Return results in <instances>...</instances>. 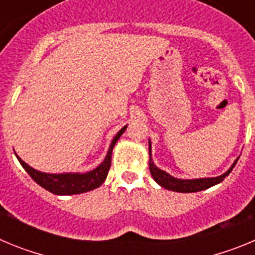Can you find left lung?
Returning a JSON list of instances; mask_svg holds the SVG:
<instances>
[{
	"instance_id": "obj_1",
	"label": "left lung",
	"mask_w": 255,
	"mask_h": 255,
	"mask_svg": "<svg viewBox=\"0 0 255 255\" xmlns=\"http://www.w3.org/2000/svg\"><path fill=\"white\" fill-rule=\"evenodd\" d=\"M239 158L235 159L231 167L225 173L216 177H200V179H177V177L171 176L170 173L166 171L161 170L154 164L152 158V144L149 140V171L154 181L162 188L167 189V190L177 191V193H195V191H202L206 189L215 186L225 180V177L229 176V173L233 171L234 166L236 164Z\"/></svg>"
}]
</instances>
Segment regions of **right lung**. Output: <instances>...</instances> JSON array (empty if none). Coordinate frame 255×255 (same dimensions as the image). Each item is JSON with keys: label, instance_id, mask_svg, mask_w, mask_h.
<instances>
[{"label": "right lung", "instance_id": "right-lung-1", "mask_svg": "<svg viewBox=\"0 0 255 255\" xmlns=\"http://www.w3.org/2000/svg\"><path fill=\"white\" fill-rule=\"evenodd\" d=\"M128 125L124 126L120 131L115 135V138L112 139L110 148L107 150L103 162L98 164L96 168L87 172H62V173H48L42 172L35 168L30 167L28 163L22 161L19 155L15 153V155L19 159L20 164H21L24 170L30 175V177L37 182L38 185L44 188L46 190L51 191L56 195H74V194H82V193H87V191L94 190V189L100 188L105 182L106 177L110 167H111V155L112 150H114L115 144L120 139L121 135L126 130Z\"/></svg>", "mask_w": 255, "mask_h": 255}]
</instances>
